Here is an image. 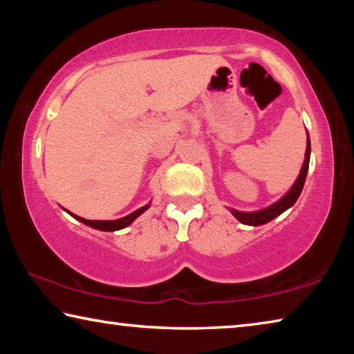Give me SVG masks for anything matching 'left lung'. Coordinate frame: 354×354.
Wrapping results in <instances>:
<instances>
[{
    "label": "left lung",
    "instance_id": "obj_1",
    "mask_svg": "<svg viewBox=\"0 0 354 354\" xmlns=\"http://www.w3.org/2000/svg\"><path fill=\"white\" fill-rule=\"evenodd\" d=\"M308 134V131H306ZM309 159H310V140H309V134H308V140H306V153H304V162L301 165V170H299V175L295 179V183L292 184V187L286 192V194L281 196L278 201H274L273 205L259 209V211H237L234 207H227L230 212L234 215V217L241 221L243 225L248 226H261L266 225L268 221H272L273 218H277L278 215L286 212L287 209H290L295 201L298 200L299 194H301L304 181H306V175H308V169H309Z\"/></svg>",
    "mask_w": 354,
    "mask_h": 354
}]
</instances>
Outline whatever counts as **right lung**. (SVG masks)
<instances>
[{
    "instance_id": "add662e5",
    "label": "right lung",
    "mask_w": 354,
    "mask_h": 354,
    "mask_svg": "<svg viewBox=\"0 0 354 354\" xmlns=\"http://www.w3.org/2000/svg\"><path fill=\"white\" fill-rule=\"evenodd\" d=\"M149 206H151V201H149L148 205L139 207V209H137V211L131 212L129 215H127V217H122V218H117V220H87V218H82V217H80V215H75L73 212L67 211V209H65V211H67V212H68L73 218L80 220L81 223H84V225H87V226L93 227V230H100V231L112 232V231H118V230H123V227L129 226V225L133 223V221H134L137 217H139V215H142L143 212H145Z\"/></svg>"
}]
</instances>
